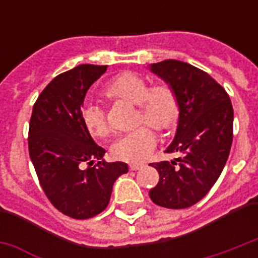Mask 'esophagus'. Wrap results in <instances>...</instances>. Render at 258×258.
Returning a JSON list of instances; mask_svg holds the SVG:
<instances>
[{"label": "esophagus", "mask_w": 258, "mask_h": 258, "mask_svg": "<svg viewBox=\"0 0 258 258\" xmlns=\"http://www.w3.org/2000/svg\"><path fill=\"white\" fill-rule=\"evenodd\" d=\"M143 163H131V165H130V170H139V169H142V167H143Z\"/></svg>", "instance_id": "obj_1"}]
</instances>
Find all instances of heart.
I'll return each mask as SVG.
<instances>
[{
    "label": "heart",
    "instance_id": "obj_1",
    "mask_svg": "<svg viewBox=\"0 0 258 258\" xmlns=\"http://www.w3.org/2000/svg\"><path fill=\"white\" fill-rule=\"evenodd\" d=\"M104 95L109 99L139 105V123L145 121L157 130L171 127L178 116V99L172 87L167 83L150 87L149 82L137 74L124 72L112 78L105 84ZM82 120L92 137H108V123L100 107L86 105L82 109ZM155 145V134L147 127H141L119 138L111 147V154L120 161L141 162L149 157Z\"/></svg>",
    "mask_w": 258,
    "mask_h": 258
}]
</instances>
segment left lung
<instances>
[{
	"label": "left lung",
	"mask_w": 258,
	"mask_h": 258,
	"mask_svg": "<svg viewBox=\"0 0 258 258\" xmlns=\"http://www.w3.org/2000/svg\"><path fill=\"white\" fill-rule=\"evenodd\" d=\"M150 71L172 87L178 99V125L166 153H180L174 161L151 163L159 182L150 190L154 204L186 209L201 201L220 178L233 142V107L222 87L187 62L165 60Z\"/></svg>",
	"instance_id": "obj_1"
}]
</instances>
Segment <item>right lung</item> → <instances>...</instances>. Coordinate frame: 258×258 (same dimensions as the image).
Segmentation results:
<instances>
[{"label": "right lung", "instance_id": "obj_1", "mask_svg": "<svg viewBox=\"0 0 258 258\" xmlns=\"http://www.w3.org/2000/svg\"><path fill=\"white\" fill-rule=\"evenodd\" d=\"M105 71L107 66L82 64L56 76L37 97L30 117L28 145L40 184L58 212L76 220L103 212L115 180L128 172L124 162L103 159L105 150L82 120L87 91Z\"/></svg>", "mask_w": 258, "mask_h": 258}]
</instances>
